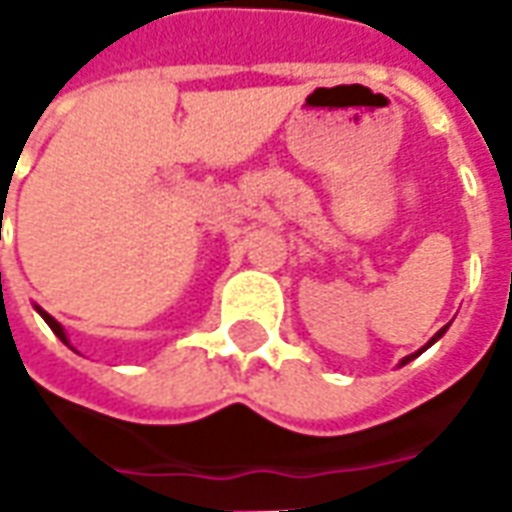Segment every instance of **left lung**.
Masks as SVG:
<instances>
[{"instance_id":"8db88e82","label":"left lung","mask_w":512,"mask_h":512,"mask_svg":"<svg viewBox=\"0 0 512 512\" xmlns=\"http://www.w3.org/2000/svg\"><path fill=\"white\" fill-rule=\"evenodd\" d=\"M444 332H447V326H444V329H439V332L433 334V340H430V343H428V345H425V348H430V345L436 343V340H439V337H441V334H444ZM425 348H422V351H425ZM422 351H417V354H411V356H406V359H403V362H400V365H406V362H411V359H414V356H419V354H422Z\"/></svg>"}]
</instances>
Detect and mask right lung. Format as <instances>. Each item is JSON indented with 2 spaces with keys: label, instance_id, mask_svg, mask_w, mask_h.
<instances>
[{
  "label": "right lung",
  "instance_id": "right-lung-1",
  "mask_svg": "<svg viewBox=\"0 0 512 512\" xmlns=\"http://www.w3.org/2000/svg\"><path fill=\"white\" fill-rule=\"evenodd\" d=\"M38 312H40V315H43V321H46V323H49V326H51V332L57 334V337H60L62 343H68V337H65V329H62L60 323L54 321V318H51L49 312H43V310H40V307H38Z\"/></svg>",
  "mask_w": 512,
  "mask_h": 512
}]
</instances>
